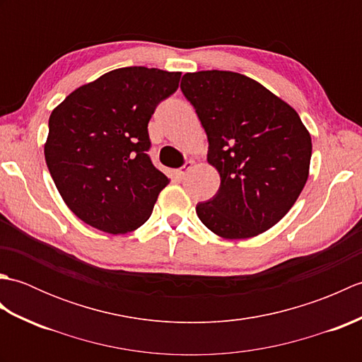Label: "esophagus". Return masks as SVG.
Returning a JSON list of instances; mask_svg holds the SVG:
<instances>
[{
  "instance_id": "34e87169",
  "label": "esophagus",
  "mask_w": 362,
  "mask_h": 362,
  "mask_svg": "<svg viewBox=\"0 0 362 362\" xmlns=\"http://www.w3.org/2000/svg\"><path fill=\"white\" fill-rule=\"evenodd\" d=\"M191 168H193V161H187V163L183 165L182 168L177 169V171H175V175L179 177V179H183V177H185V175L189 173V169H191Z\"/></svg>"
}]
</instances>
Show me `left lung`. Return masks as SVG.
Masks as SVG:
<instances>
[{
	"instance_id": "left-lung-1",
	"label": "left lung",
	"mask_w": 362,
	"mask_h": 362,
	"mask_svg": "<svg viewBox=\"0 0 362 362\" xmlns=\"http://www.w3.org/2000/svg\"><path fill=\"white\" fill-rule=\"evenodd\" d=\"M180 88L209 138L206 160L221 175L218 193L197 204L199 219L226 240L266 232L308 180L313 144L298 113L233 71L187 73Z\"/></svg>"
}]
</instances>
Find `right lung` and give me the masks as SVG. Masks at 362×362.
<instances>
[{
    "instance_id": "add662e5",
    "label": "right lung",
    "mask_w": 362,
    "mask_h": 362,
    "mask_svg": "<svg viewBox=\"0 0 362 362\" xmlns=\"http://www.w3.org/2000/svg\"><path fill=\"white\" fill-rule=\"evenodd\" d=\"M182 73L126 66L74 90L52 110L45 160L76 216L105 233L149 219L169 179L152 165L149 119Z\"/></svg>"
}]
</instances>
